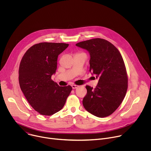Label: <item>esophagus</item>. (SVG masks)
<instances>
[{"instance_id":"34e87169","label":"esophagus","mask_w":151,"mask_h":151,"mask_svg":"<svg viewBox=\"0 0 151 151\" xmlns=\"http://www.w3.org/2000/svg\"><path fill=\"white\" fill-rule=\"evenodd\" d=\"M78 87H79V86H78V85H72V87L73 89L77 88Z\"/></svg>"}]
</instances>
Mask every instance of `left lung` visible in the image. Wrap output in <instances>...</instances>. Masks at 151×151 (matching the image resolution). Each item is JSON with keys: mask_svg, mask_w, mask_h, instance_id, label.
<instances>
[{"mask_svg": "<svg viewBox=\"0 0 151 151\" xmlns=\"http://www.w3.org/2000/svg\"><path fill=\"white\" fill-rule=\"evenodd\" d=\"M76 45L88 51L90 72L99 79L94 89L86 86L87 93L82 101L84 108L97 117L108 116L121 104L128 88L121 54L111 42L100 38L82 41Z\"/></svg>", "mask_w": 151, "mask_h": 151, "instance_id": "obj_1", "label": "left lung"}]
</instances>
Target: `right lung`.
Masks as SVG:
<instances>
[{
    "mask_svg": "<svg viewBox=\"0 0 151 151\" xmlns=\"http://www.w3.org/2000/svg\"><path fill=\"white\" fill-rule=\"evenodd\" d=\"M68 46L64 43H39L26 51L20 62L21 90L33 108L42 115L60 111L72 90L70 85L60 87L51 79L57 70L58 55Z\"/></svg>",
    "mask_w": 151,
    "mask_h": 151,
    "instance_id": "1",
    "label": "right lung"
}]
</instances>
